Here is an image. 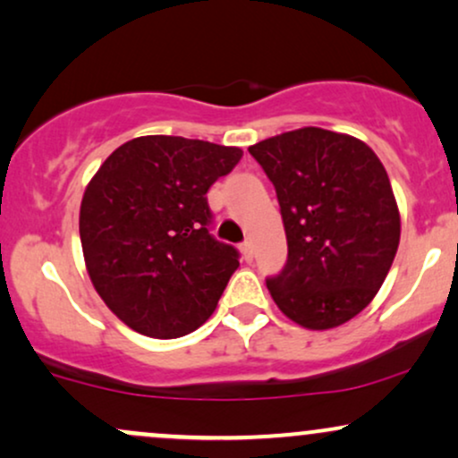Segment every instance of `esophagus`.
Segmentation results:
<instances>
[{"instance_id":"obj_1","label":"esophagus","mask_w":458,"mask_h":458,"mask_svg":"<svg viewBox=\"0 0 458 458\" xmlns=\"http://www.w3.org/2000/svg\"><path fill=\"white\" fill-rule=\"evenodd\" d=\"M241 253H243V260L245 262H251L253 260V245L250 243V241L241 245Z\"/></svg>"}]
</instances>
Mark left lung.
I'll return each mask as SVG.
<instances>
[{
	"instance_id": "left-lung-1",
	"label": "left lung",
	"mask_w": 458,
	"mask_h": 458,
	"mask_svg": "<svg viewBox=\"0 0 458 458\" xmlns=\"http://www.w3.org/2000/svg\"><path fill=\"white\" fill-rule=\"evenodd\" d=\"M277 191L288 262L267 279L275 305L310 330L341 327L376 299L393 267L401 215L386 168L350 134L301 128L256 142Z\"/></svg>"
}]
</instances>
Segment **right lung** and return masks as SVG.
Wrapping results in <instances>:
<instances>
[{"instance_id": "1", "label": "right lung", "mask_w": 458, "mask_h": 458, "mask_svg": "<svg viewBox=\"0 0 458 458\" xmlns=\"http://www.w3.org/2000/svg\"><path fill=\"white\" fill-rule=\"evenodd\" d=\"M241 156L207 140L139 136L91 176L79 215L85 267L131 330L174 339L211 318L239 253L208 234L207 191Z\"/></svg>"}]
</instances>
